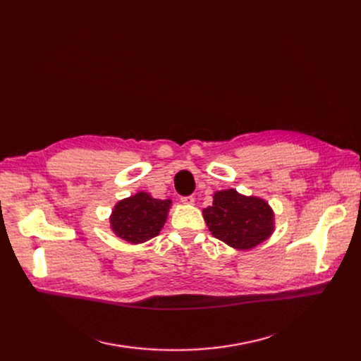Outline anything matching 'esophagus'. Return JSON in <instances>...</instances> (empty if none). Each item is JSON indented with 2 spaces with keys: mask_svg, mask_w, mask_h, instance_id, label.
Listing matches in <instances>:
<instances>
[{
  "mask_svg": "<svg viewBox=\"0 0 361 361\" xmlns=\"http://www.w3.org/2000/svg\"><path fill=\"white\" fill-rule=\"evenodd\" d=\"M181 202L184 204H195V197L193 196H185V197H181Z\"/></svg>",
  "mask_w": 361,
  "mask_h": 361,
  "instance_id": "34e87169",
  "label": "esophagus"
}]
</instances>
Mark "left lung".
I'll list each match as a JSON object with an SVG mask.
<instances>
[{
  "label": "left lung",
  "mask_w": 361,
  "mask_h": 361,
  "mask_svg": "<svg viewBox=\"0 0 361 361\" xmlns=\"http://www.w3.org/2000/svg\"><path fill=\"white\" fill-rule=\"evenodd\" d=\"M203 218L214 237L237 250H249L268 240L275 230V214L267 200L244 196L234 188L214 195Z\"/></svg>",
  "instance_id": "8db88e82"
}]
</instances>
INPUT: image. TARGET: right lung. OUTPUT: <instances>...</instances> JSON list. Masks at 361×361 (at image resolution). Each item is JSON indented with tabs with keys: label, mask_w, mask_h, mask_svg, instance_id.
Returning <instances> with one entry per match:
<instances>
[{
	"label": "right lung",
	"mask_w": 361,
	"mask_h": 361,
	"mask_svg": "<svg viewBox=\"0 0 361 361\" xmlns=\"http://www.w3.org/2000/svg\"><path fill=\"white\" fill-rule=\"evenodd\" d=\"M171 199H155L146 192L126 197L114 206L111 230L121 240L140 244L159 234L166 221Z\"/></svg>",
	"instance_id": "right-lung-1"
}]
</instances>
